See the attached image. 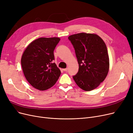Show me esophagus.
<instances>
[{
	"instance_id": "obj_1",
	"label": "esophagus",
	"mask_w": 133,
	"mask_h": 133,
	"mask_svg": "<svg viewBox=\"0 0 133 133\" xmlns=\"http://www.w3.org/2000/svg\"><path fill=\"white\" fill-rule=\"evenodd\" d=\"M67 70H68V68H64V69H63V71H67Z\"/></svg>"
}]
</instances>
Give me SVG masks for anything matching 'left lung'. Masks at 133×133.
<instances>
[{
  "label": "left lung",
  "instance_id": "obj_1",
  "mask_svg": "<svg viewBox=\"0 0 133 133\" xmlns=\"http://www.w3.org/2000/svg\"><path fill=\"white\" fill-rule=\"evenodd\" d=\"M75 48L79 70L73 78L85 91H91L105 80L109 70V57L104 41L97 34L81 33L68 37Z\"/></svg>",
  "mask_w": 133,
  "mask_h": 133
}]
</instances>
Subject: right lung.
Masks as SVG:
<instances>
[{"mask_svg": "<svg viewBox=\"0 0 133 133\" xmlns=\"http://www.w3.org/2000/svg\"><path fill=\"white\" fill-rule=\"evenodd\" d=\"M60 39L39 38L29 44L21 58L23 74L32 87L45 90L55 84L61 75L54 60V51Z\"/></svg>", "mask_w": 133, "mask_h": 133, "instance_id": "add662e5", "label": "right lung"}]
</instances>
